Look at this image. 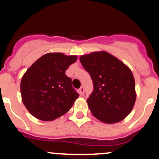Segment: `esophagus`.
<instances>
[{
  "label": "esophagus",
  "instance_id": "esophagus-1",
  "mask_svg": "<svg viewBox=\"0 0 159 159\" xmlns=\"http://www.w3.org/2000/svg\"><path fill=\"white\" fill-rule=\"evenodd\" d=\"M84 89L83 87H81L79 89H78V92L81 95H83L84 94Z\"/></svg>",
  "mask_w": 159,
  "mask_h": 159
}]
</instances>
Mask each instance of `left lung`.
Masks as SVG:
<instances>
[{
  "instance_id": "left-lung-1",
  "label": "left lung",
  "mask_w": 159,
  "mask_h": 159,
  "mask_svg": "<svg viewBox=\"0 0 159 159\" xmlns=\"http://www.w3.org/2000/svg\"><path fill=\"white\" fill-rule=\"evenodd\" d=\"M80 61L93 81L94 90L87 100L93 115L107 124L124 119L136 99L134 76L129 67L106 51L82 55Z\"/></svg>"
}]
</instances>
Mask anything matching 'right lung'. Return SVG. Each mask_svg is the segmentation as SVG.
<instances>
[{
  "mask_svg": "<svg viewBox=\"0 0 159 159\" xmlns=\"http://www.w3.org/2000/svg\"><path fill=\"white\" fill-rule=\"evenodd\" d=\"M77 57L48 53L27 70L20 81L22 102L36 118L48 121L65 115L79 94L65 70Z\"/></svg>",
  "mask_w": 159,
  "mask_h": 159,
  "instance_id": "right-lung-1",
  "label": "right lung"
}]
</instances>
